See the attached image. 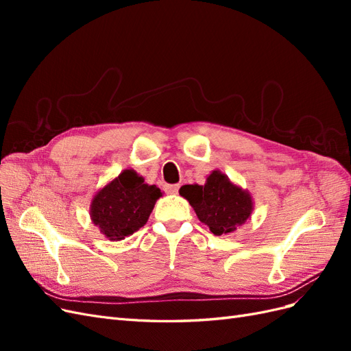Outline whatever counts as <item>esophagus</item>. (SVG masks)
<instances>
[{
	"instance_id": "esophagus-1",
	"label": "esophagus",
	"mask_w": 351,
	"mask_h": 351,
	"mask_svg": "<svg viewBox=\"0 0 351 351\" xmlns=\"http://www.w3.org/2000/svg\"><path fill=\"white\" fill-rule=\"evenodd\" d=\"M178 189H180L178 184H167V186L164 187L165 192L169 193V195H176V193L178 192Z\"/></svg>"
}]
</instances>
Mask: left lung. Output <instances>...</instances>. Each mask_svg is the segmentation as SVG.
Wrapping results in <instances>:
<instances>
[{
  "label": "left lung",
  "instance_id": "1",
  "mask_svg": "<svg viewBox=\"0 0 351 351\" xmlns=\"http://www.w3.org/2000/svg\"><path fill=\"white\" fill-rule=\"evenodd\" d=\"M180 195L189 200L199 221L215 236L231 234L252 218L253 199L249 190L232 183L219 169L206 177L204 186H183Z\"/></svg>",
  "mask_w": 351,
  "mask_h": 351
}]
</instances>
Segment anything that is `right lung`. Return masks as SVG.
I'll return each mask as SVG.
<instances>
[{
  "label": "right lung",
  "instance_id": "obj_1",
  "mask_svg": "<svg viewBox=\"0 0 351 351\" xmlns=\"http://www.w3.org/2000/svg\"><path fill=\"white\" fill-rule=\"evenodd\" d=\"M161 196V190L145 183L134 169H124L95 193L89 215L105 237L120 241L146 224Z\"/></svg>",
  "mask_w": 351,
  "mask_h": 351
}]
</instances>
